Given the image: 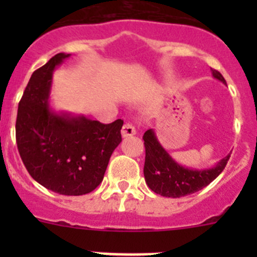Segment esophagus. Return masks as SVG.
Segmentation results:
<instances>
[{"mask_svg":"<svg viewBox=\"0 0 257 257\" xmlns=\"http://www.w3.org/2000/svg\"><path fill=\"white\" fill-rule=\"evenodd\" d=\"M134 134H136V128L129 123L124 124L123 128H121V137H123V138H126V137L134 136Z\"/></svg>","mask_w":257,"mask_h":257,"instance_id":"1","label":"esophagus"}]
</instances>
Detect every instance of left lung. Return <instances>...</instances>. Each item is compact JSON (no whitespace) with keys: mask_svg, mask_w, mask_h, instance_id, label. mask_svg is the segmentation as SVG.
Segmentation results:
<instances>
[{"mask_svg":"<svg viewBox=\"0 0 257 257\" xmlns=\"http://www.w3.org/2000/svg\"><path fill=\"white\" fill-rule=\"evenodd\" d=\"M212 77L224 84L226 80L221 73L211 69ZM145 147L144 178L147 185L154 193L167 198H181L196 193L209 185L226 167L230 154L222 158L209 169H190L175 162L157 139L155 132L148 129L143 136Z\"/></svg>","mask_w":257,"mask_h":257,"instance_id":"1","label":"left lung"}]
</instances>
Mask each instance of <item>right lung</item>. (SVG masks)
<instances>
[{
    "label": "right lung",
    "mask_w": 257,
    "mask_h": 257,
    "mask_svg": "<svg viewBox=\"0 0 257 257\" xmlns=\"http://www.w3.org/2000/svg\"><path fill=\"white\" fill-rule=\"evenodd\" d=\"M68 57L56 54L32 73L18 104L16 142L37 183L61 195H84L102 183L110 155L121 142L123 120L103 124L51 109L52 76Z\"/></svg>",
    "instance_id": "1"
}]
</instances>
